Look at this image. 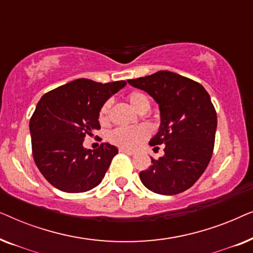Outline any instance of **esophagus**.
<instances>
[{
  "label": "esophagus",
  "mask_w": 253,
  "mask_h": 253,
  "mask_svg": "<svg viewBox=\"0 0 253 253\" xmlns=\"http://www.w3.org/2000/svg\"><path fill=\"white\" fill-rule=\"evenodd\" d=\"M120 152H122V153H126L127 155H134V154H136V152H134V151L127 150V148H123V147L120 148Z\"/></svg>",
  "instance_id": "obj_1"
}]
</instances>
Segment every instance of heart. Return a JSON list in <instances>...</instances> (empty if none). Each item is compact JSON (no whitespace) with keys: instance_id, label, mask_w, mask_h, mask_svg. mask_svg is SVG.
Masks as SVG:
<instances>
[{"instance_id":"obj_1","label":"heart","mask_w":253,"mask_h":253,"mask_svg":"<svg viewBox=\"0 0 253 253\" xmlns=\"http://www.w3.org/2000/svg\"><path fill=\"white\" fill-rule=\"evenodd\" d=\"M130 105L134 109L141 110L145 107H150V99L143 92L133 91L127 95ZM110 103L106 101L101 106L99 110L98 120L101 124H105L108 120V112H109ZM150 136V129L146 126H120L114 129L109 133V140L113 144L121 146L123 148H134L143 143L146 138Z\"/></svg>"}]
</instances>
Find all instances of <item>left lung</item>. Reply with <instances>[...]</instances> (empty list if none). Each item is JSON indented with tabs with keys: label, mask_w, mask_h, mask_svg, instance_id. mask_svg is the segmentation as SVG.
Returning a JSON list of instances; mask_svg holds the SVG:
<instances>
[{
	"label": "left lung",
	"mask_w": 253,
	"mask_h": 253,
	"mask_svg": "<svg viewBox=\"0 0 253 253\" xmlns=\"http://www.w3.org/2000/svg\"><path fill=\"white\" fill-rule=\"evenodd\" d=\"M159 103L161 126L150 141L165 144V155L139 172L140 181L159 195H177L195 184L213 154L216 112L204 86L170 71L127 81Z\"/></svg>",
	"instance_id": "8db88e82"
}]
</instances>
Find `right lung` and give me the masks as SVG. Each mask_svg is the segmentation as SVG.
Wrapping results in <instances>:
<instances>
[{
    "label": "right lung",
    "instance_id": "obj_1",
    "mask_svg": "<svg viewBox=\"0 0 253 253\" xmlns=\"http://www.w3.org/2000/svg\"><path fill=\"white\" fill-rule=\"evenodd\" d=\"M126 82L72 81L42 95L30 120L32 154L43 177L64 192L88 191L101 183L117 148L102 143L83 147L85 136L100 129L101 106Z\"/></svg>",
    "mask_w": 253,
    "mask_h": 253
}]
</instances>
